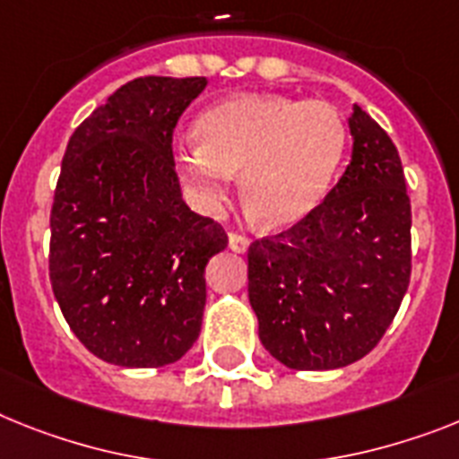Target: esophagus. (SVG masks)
<instances>
[{
    "mask_svg": "<svg viewBox=\"0 0 459 459\" xmlns=\"http://www.w3.org/2000/svg\"><path fill=\"white\" fill-rule=\"evenodd\" d=\"M229 247L233 249V252H238V254L247 252V247H249L247 236H242V233H236V230H233V233H229Z\"/></svg>",
    "mask_w": 459,
    "mask_h": 459,
    "instance_id": "1",
    "label": "esophagus"
}]
</instances>
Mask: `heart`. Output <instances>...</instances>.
<instances>
[{
	"label": "heart",
	"mask_w": 459,
	"mask_h": 459,
	"mask_svg": "<svg viewBox=\"0 0 459 459\" xmlns=\"http://www.w3.org/2000/svg\"><path fill=\"white\" fill-rule=\"evenodd\" d=\"M198 146L182 149L177 170L205 207L226 203L240 172L249 217L268 230L289 229L322 203L345 153L348 128L322 100L236 95L195 121Z\"/></svg>",
	"instance_id": "obj_1"
}]
</instances>
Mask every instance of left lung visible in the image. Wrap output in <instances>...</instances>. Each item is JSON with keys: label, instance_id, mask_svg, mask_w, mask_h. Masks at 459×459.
<instances>
[{"label": "left lung", "instance_id": "1", "mask_svg": "<svg viewBox=\"0 0 459 459\" xmlns=\"http://www.w3.org/2000/svg\"><path fill=\"white\" fill-rule=\"evenodd\" d=\"M352 160L303 221L249 245V303L264 348L296 371L371 352L411 280V198L390 134L354 105Z\"/></svg>", "mask_w": 459, "mask_h": 459}]
</instances>
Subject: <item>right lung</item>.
<instances>
[{"label":"right lung","mask_w":459,"mask_h":459,"mask_svg":"<svg viewBox=\"0 0 459 459\" xmlns=\"http://www.w3.org/2000/svg\"><path fill=\"white\" fill-rule=\"evenodd\" d=\"M205 76L128 81L69 137L51 210L53 294L88 350L156 368L191 350L205 265L229 245L184 203L172 133Z\"/></svg>","instance_id":"1"}]
</instances>
